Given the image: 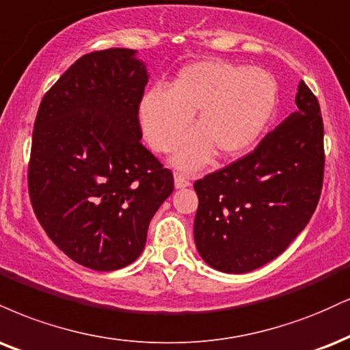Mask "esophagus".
<instances>
[{
    "mask_svg": "<svg viewBox=\"0 0 350 350\" xmlns=\"http://www.w3.org/2000/svg\"><path fill=\"white\" fill-rule=\"evenodd\" d=\"M174 186L176 189H184L191 186V180H189L184 174H176L174 176Z\"/></svg>",
    "mask_w": 350,
    "mask_h": 350,
    "instance_id": "1",
    "label": "esophagus"
}]
</instances>
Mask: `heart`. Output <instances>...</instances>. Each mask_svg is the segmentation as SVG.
Wrapping results in <instances>:
<instances>
[{
    "label": "heart",
    "instance_id": "1",
    "mask_svg": "<svg viewBox=\"0 0 350 350\" xmlns=\"http://www.w3.org/2000/svg\"><path fill=\"white\" fill-rule=\"evenodd\" d=\"M277 106V83L267 71L202 60L179 71L167 90L143 96L138 117L146 140L157 151H171L193 116V132L180 142L172 163L197 170L213 153L241 157L259 140Z\"/></svg>",
    "mask_w": 350,
    "mask_h": 350
}]
</instances>
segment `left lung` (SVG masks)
<instances>
[{
	"label": "left lung",
	"mask_w": 350,
	"mask_h": 350,
	"mask_svg": "<svg viewBox=\"0 0 350 350\" xmlns=\"http://www.w3.org/2000/svg\"><path fill=\"white\" fill-rule=\"evenodd\" d=\"M295 103L297 111L254 151L193 184V239L217 271L244 273L271 262L317 210L324 174L321 111L303 81Z\"/></svg>",
	"instance_id": "8db88e82"
}]
</instances>
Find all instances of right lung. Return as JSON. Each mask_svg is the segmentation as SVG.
<instances>
[{
    "label": "right lung",
    "instance_id": "1",
    "mask_svg": "<svg viewBox=\"0 0 350 350\" xmlns=\"http://www.w3.org/2000/svg\"><path fill=\"white\" fill-rule=\"evenodd\" d=\"M137 50L83 55L45 92L32 133L29 196L49 238L92 271L142 254L172 172L142 145L146 66Z\"/></svg>",
    "mask_w": 350,
    "mask_h": 350
}]
</instances>
